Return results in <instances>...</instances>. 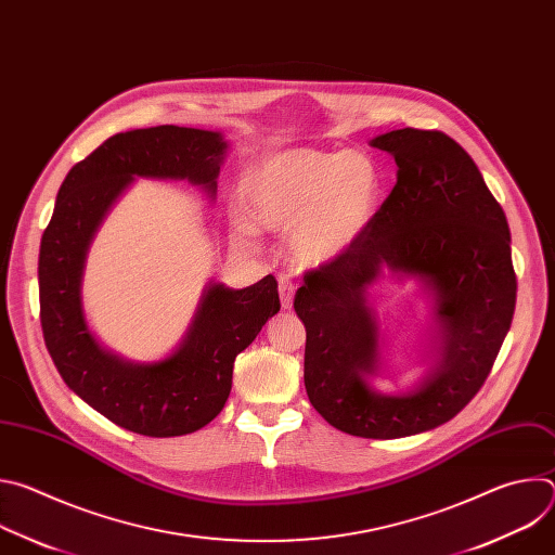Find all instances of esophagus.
Segmentation results:
<instances>
[{
  "instance_id": "34e87169",
  "label": "esophagus",
  "mask_w": 555,
  "mask_h": 555,
  "mask_svg": "<svg viewBox=\"0 0 555 555\" xmlns=\"http://www.w3.org/2000/svg\"><path fill=\"white\" fill-rule=\"evenodd\" d=\"M294 292H296V285L289 276H281L279 279V294H281V305L283 309H289L292 302H294Z\"/></svg>"
}]
</instances>
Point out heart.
Instances as JSON below:
<instances>
[{
  "mask_svg": "<svg viewBox=\"0 0 555 555\" xmlns=\"http://www.w3.org/2000/svg\"><path fill=\"white\" fill-rule=\"evenodd\" d=\"M382 176L358 151L285 149L255 163L242 180L246 219L240 234L255 228L285 232L292 259L321 268L345 255L375 217Z\"/></svg>",
  "mask_w": 555,
  "mask_h": 555,
  "instance_id": "obj_1",
  "label": "heart"
}]
</instances>
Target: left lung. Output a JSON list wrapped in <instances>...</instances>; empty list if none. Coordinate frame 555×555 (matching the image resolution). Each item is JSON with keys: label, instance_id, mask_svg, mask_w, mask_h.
Listing matches in <instances>:
<instances>
[{"label": "left lung", "instance_id": "8db88e82", "mask_svg": "<svg viewBox=\"0 0 555 555\" xmlns=\"http://www.w3.org/2000/svg\"><path fill=\"white\" fill-rule=\"evenodd\" d=\"M398 182L358 242L307 272L294 309L305 325V388L334 428L398 439L450 422L479 392L516 307L509 225L472 157L441 131L395 129L371 140ZM386 269L415 278L434 302V364L404 393H377L378 331L367 287Z\"/></svg>", "mask_w": 555, "mask_h": 555}]
</instances>
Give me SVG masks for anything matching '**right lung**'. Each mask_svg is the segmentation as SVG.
<instances>
[{"instance_id": "1", "label": "right lung", "mask_w": 555, "mask_h": 555, "mask_svg": "<svg viewBox=\"0 0 555 555\" xmlns=\"http://www.w3.org/2000/svg\"><path fill=\"white\" fill-rule=\"evenodd\" d=\"M228 142L219 131L160 125L107 138L63 180L41 236V330L63 382L120 428L180 437L212 422L230 395L234 358L281 309L272 274L232 289L208 283L180 347L157 362L105 349L88 327L81 281L99 225L135 178L186 180L210 199Z\"/></svg>"}]
</instances>
